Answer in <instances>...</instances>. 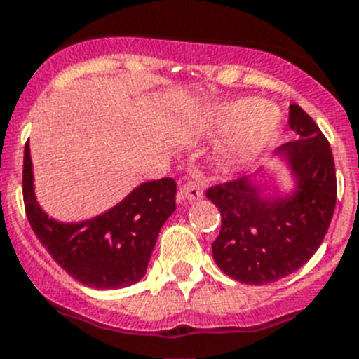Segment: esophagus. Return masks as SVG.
I'll return each mask as SVG.
<instances>
[{
    "label": "esophagus",
    "mask_w": 359,
    "mask_h": 359,
    "mask_svg": "<svg viewBox=\"0 0 359 359\" xmlns=\"http://www.w3.org/2000/svg\"><path fill=\"white\" fill-rule=\"evenodd\" d=\"M202 189H200V186L196 182H191V180H187V182H184L182 186H180V196L182 198H187V200H198L202 198Z\"/></svg>",
    "instance_id": "esophagus-1"
}]
</instances>
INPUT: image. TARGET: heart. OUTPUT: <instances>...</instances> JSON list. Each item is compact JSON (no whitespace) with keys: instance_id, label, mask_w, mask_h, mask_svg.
I'll return each mask as SVG.
<instances>
[{"instance_id":"1","label":"heart","mask_w":359,"mask_h":359,"mask_svg":"<svg viewBox=\"0 0 359 359\" xmlns=\"http://www.w3.org/2000/svg\"><path fill=\"white\" fill-rule=\"evenodd\" d=\"M214 122L225 133L239 130L225 147L226 159L237 163L255 157L269 145L280 126V115L259 100L243 99L219 106L214 113Z\"/></svg>"}]
</instances>
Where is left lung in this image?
Listing matches in <instances>:
<instances>
[{"label":"left lung","instance_id":"obj_1","mask_svg":"<svg viewBox=\"0 0 359 359\" xmlns=\"http://www.w3.org/2000/svg\"><path fill=\"white\" fill-rule=\"evenodd\" d=\"M289 126L297 140L281 145L278 154L296 173V195L269 202L244 177L205 191L221 217L214 260L223 273L248 285L273 283L304 266L323 243L334 212L337 172L330 142L297 104H290Z\"/></svg>","mask_w":359,"mask_h":359}]
</instances>
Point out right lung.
<instances>
[{"label":"right lung","mask_w":359,"mask_h":359,"mask_svg":"<svg viewBox=\"0 0 359 359\" xmlns=\"http://www.w3.org/2000/svg\"><path fill=\"white\" fill-rule=\"evenodd\" d=\"M175 180L164 177L136 187L102 216L60 223L36 203L29 145L25 147L22 198L29 225L55 262L92 289H123L145 276L161 226L175 210Z\"/></svg>","instance_id":"add662e5"}]
</instances>
